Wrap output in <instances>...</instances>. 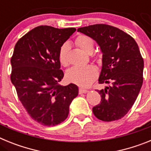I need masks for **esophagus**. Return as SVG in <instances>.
<instances>
[{
    "label": "esophagus",
    "instance_id": "1",
    "mask_svg": "<svg viewBox=\"0 0 151 151\" xmlns=\"http://www.w3.org/2000/svg\"><path fill=\"white\" fill-rule=\"evenodd\" d=\"M88 91L87 90H85V89L84 88H79V94H85V93H87Z\"/></svg>",
    "mask_w": 151,
    "mask_h": 151
}]
</instances>
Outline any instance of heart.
Listing matches in <instances>:
<instances>
[{
	"label": "heart",
	"instance_id": "obj_1",
	"mask_svg": "<svg viewBox=\"0 0 151 151\" xmlns=\"http://www.w3.org/2000/svg\"><path fill=\"white\" fill-rule=\"evenodd\" d=\"M76 43L85 53L91 54L94 50V41L87 35H79L76 40ZM69 45L64 43L60 47L58 54V59L62 66H66L69 64L68 52ZM97 76V71L94 66L91 65L85 66H73L66 72V79L71 83H74L82 87H88Z\"/></svg>",
	"mask_w": 151,
	"mask_h": 151
}]
</instances>
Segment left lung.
I'll list each match as a JSON object with an SVG mask.
<instances>
[{
  "label": "left lung",
  "instance_id": "left-lung-1",
  "mask_svg": "<svg viewBox=\"0 0 151 151\" xmlns=\"http://www.w3.org/2000/svg\"><path fill=\"white\" fill-rule=\"evenodd\" d=\"M97 42L102 53L97 90L101 104L92 110L97 119L111 122L122 118L134 104L143 84L144 60L134 38L123 31L105 24L78 29Z\"/></svg>",
  "mask_w": 151,
  "mask_h": 151
}]
</instances>
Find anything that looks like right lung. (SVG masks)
Masks as SVG:
<instances>
[{"instance_id":"1","label":"right lung","mask_w":151,"mask_h":151,"mask_svg":"<svg viewBox=\"0 0 151 151\" xmlns=\"http://www.w3.org/2000/svg\"><path fill=\"white\" fill-rule=\"evenodd\" d=\"M76 30L38 26L14 47L11 82L29 115L41 125L54 126L63 122L78 94L75 84L59 85L64 76L58 59L60 48Z\"/></svg>"}]
</instances>
